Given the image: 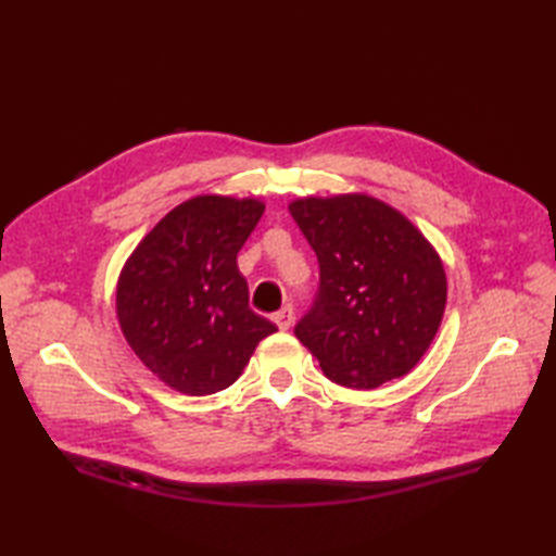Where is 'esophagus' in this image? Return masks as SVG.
<instances>
[{"label": "esophagus", "mask_w": 556, "mask_h": 556, "mask_svg": "<svg viewBox=\"0 0 556 556\" xmlns=\"http://www.w3.org/2000/svg\"><path fill=\"white\" fill-rule=\"evenodd\" d=\"M271 320H275V325L281 329V332H287V329L293 325V311L291 305H285L279 313L271 315Z\"/></svg>", "instance_id": "34e87169"}]
</instances>
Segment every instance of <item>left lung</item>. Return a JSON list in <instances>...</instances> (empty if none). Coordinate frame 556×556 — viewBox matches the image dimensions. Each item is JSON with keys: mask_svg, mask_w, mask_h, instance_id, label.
<instances>
[{"mask_svg": "<svg viewBox=\"0 0 556 556\" xmlns=\"http://www.w3.org/2000/svg\"><path fill=\"white\" fill-rule=\"evenodd\" d=\"M320 263V293L296 337L337 384L375 389L408 375L446 308L440 253L404 212L368 193L289 203Z\"/></svg>", "mask_w": 556, "mask_h": 556, "instance_id": "1", "label": "left lung"}]
</instances>
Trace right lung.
<instances>
[{
	"label": "right lung",
	"instance_id": "1",
	"mask_svg": "<svg viewBox=\"0 0 556 556\" xmlns=\"http://www.w3.org/2000/svg\"><path fill=\"white\" fill-rule=\"evenodd\" d=\"M263 212L260 198L193 195L126 257L116 320L136 358L174 392H222L239 380L260 339L277 332L248 308V285L236 265Z\"/></svg>",
	"mask_w": 556,
	"mask_h": 556
}]
</instances>
